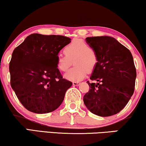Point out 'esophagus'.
I'll list each match as a JSON object with an SVG mask.
<instances>
[{"mask_svg": "<svg viewBox=\"0 0 146 146\" xmlns=\"http://www.w3.org/2000/svg\"><path fill=\"white\" fill-rule=\"evenodd\" d=\"M79 84H80V83L78 82H73V86H79Z\"/></svg>", "mask_w": 146, "mask_h": 146, "instance_id": "obj_1", "label": "esophagus"}]
</instances>
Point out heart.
Instances as JSON below:
<instances>
[{
    "label": "heart",
    "mask_w": 146,
    "mask_h": 146,
    "mask_svg": "<svg viewBox=\"0 0 146 146\" xmlns=\"http://www.w3.org/2000/svg\"><path fill=\"white\" fill-rule=\"evenodd\" d=\"M65 56L58 57L56 67L59 71L64 72L69 69L73 60L75 67L64 74V78L71 82H79L84 79L88 71L94 69L98 62L96 52L84 40H73L64 48Z\"/></svg>",
    "instance_id": "heart-1"
}]
</instances>
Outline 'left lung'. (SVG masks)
Instances as JSON below:
<instances>
[{"mask_svg":"<svg viewBox=\"0 0 146 146\" xmlns=\"http://www.w3.org/2000/svg\"><path fill=\"white\" fill-rule=\"evenodd\" d=\"M87 44L96 52L98 62L84 96L88 110L100 117L117 114L133 94L136 69L130 50L110 36L88 37Z\"/></svg>","mask_w":146,"mask_h":146,"instance_id":"1","label":"left lung"}]
</instances>
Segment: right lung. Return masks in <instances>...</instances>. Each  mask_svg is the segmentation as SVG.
Listing matches in <instances>:
<instances>
[{
  "label": "right lung",
  "mask_w": 146,
  "mask_h": 146,
  "mask_svg": "<svg viewBox=\"0 0 146 146\" xmlns=\"http://www.w3.org/2000/svg\"><path fill=\"white\" fill-rule=\"evenodd\" d=\"M70 42L63 36L33 34L13 52L11 86L29 111L48 113L62 104L72 83L62 78L56 62L59 52Z\"/></svg>",
  "instance_id": "right-lung-1"
}]
</instances>
